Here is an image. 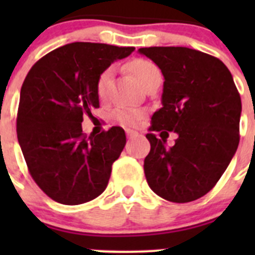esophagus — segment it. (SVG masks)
Wrapping results in <instances>:
<instances>
[{"instance_id":"34e87169","label":"esophagus","mask_w":255,"mask_h":255,"mask_svg":"<svg viewBox=\"0 0 255 255\" xmlns=\"http://www.w3.org/2000/svg\"><path fill=\"white\" fill-rule=\"evenodd\" d=\"M126 135H128V138L129 139H134L135 136H138L139 132L138 131H135V130H131V129H126Z\"/></svg>"}]
</instances>
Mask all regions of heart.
I'll use <instances>...</instances> for the list:
<instances>
[{
    "label": "heart",
    "mask_w": 255,
    "mask_h": 255,
    "mask_svg": "<svg viewBox=\"0 0 255 255\" xmlns=\"http://www.w3.org/2000/svg\"><path fill=\"white\" fill-rule=\"evenodd\" d=\"M128 70L135 76L141 87H147L148 84L153 82H161L162 74L161 70L158 69L157 65L144 58H136V60L130 61L128 64ZM112 76V67H108L105 71L101 73V75L97 79V94L101 100H105L107 97V89L110 80ZM114 117L119 123L124 125H132L141 117V114L139 111L134 110H128V108H119L114 112Z\"/></svg>",
    "instance_id": "1"
}]
</instances>
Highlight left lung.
Returning <instances> with one entry per match:
<instances>
[{"instance_id": "left-lung-1", "label": "left lung", "mask_w": 255, "mask_h": 255, "mask_svg": "<svg viewBox=\"0 0 255 255\" xmlns=\"http://www.w3.org/2000/svg\"><path fill=\"white\" fill-rule=\"evenodd\" d=\"M147 56L163 74L162 107L147 134L150 152L144 173L155 194L188 203L211 190L238 149L242 98L230 70L221 60L186 47H148ZM167 131L178 134L165 147ZM162 133H166L163 137Z\"/></svg>"}]
</instances>
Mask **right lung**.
<instances>
[{
    "instance_id": "right-lung-1",
    "label": "right lung",
    "mask_w": 255,
    "mask_h": 255,
    "mask_svg": "<svg viewBox=\"0 0 255 255\" xmlns=\"http://www.w3.org/2000/svg\"><path fill=\"white\" fill-rule=\"evenodd\" d=\"M134 47L75 42L56 48L29 70L20 92L16 132L29 173L51 199L87 203L107 188L112 163L126 144L112 126L97 136L83 132V116L100 107L97 79Z\"/></svg>"
}]
</instances>
